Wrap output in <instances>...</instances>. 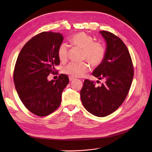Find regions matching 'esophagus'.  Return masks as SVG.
<instances>
[{
  "instance_id": "esophagus-1",
  "label": "esophagus",
  "mask_w": 152,
  "mask_h": 152,
  "mask_svg": "<svg viewBox=\"0 0 152 152\" xmlns=\"http://www.w3.org/2000/svg\"><path fill=\"white\" fill-rule=\"evenodd\" d=\"M75 78L73 77H72V76H69V80H70V81H72V80H75Z\"/></svg>"
}]
</instances>
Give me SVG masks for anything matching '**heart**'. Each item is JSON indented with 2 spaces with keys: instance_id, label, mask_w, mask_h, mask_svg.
<instances>
[{
  "instance_id": "obj_1",
  "label": "heart",
  "mask_w": 152,
  "mask_h": 152,
  "mask_svg": "<svg viewBox=\"0 0 152 152\" xmlns=\"http://www.w3.org/2000/svg\"><path fill=\"white\" fill-rule=\"evenodd\" d=\"M70 43L73 46L83 50L82 58L87 59L92 66H98L103 61L106 55L104 45L99 42H94L93 38L84 32L73 35L70 39ZM68 52L67 45L61 44L58 48V56L61 62L67 60ZM89 69V65L86 63L72 62L64 68L63 72L73 77H80L88 72Z\"/></svg>"
}]
</instances>
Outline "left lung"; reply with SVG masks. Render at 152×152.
I'll return each mask as SVG.
<instances>
[{"instance_id": "1", "label": "left lung", "mask_w": 152, "mask_h": 152, "mask_svg": "<svg viewBox=\"0 0 152 152\" xmlns=\"http://www.w3.org/2000/svg\"><path fill=\"white\" fill-rule=\"evenodd\" d=\"M107 43L103 61L95 68L93 75L105 80L96 87L85 80L80 91L84 108L91 114L103 117L112 113L123 103L129 91L134 69L129 52L123 41L107 31H100Z\"/></svg>"}]
</instances>
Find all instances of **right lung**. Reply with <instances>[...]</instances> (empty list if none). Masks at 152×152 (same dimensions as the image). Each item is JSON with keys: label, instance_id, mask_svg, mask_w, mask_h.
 <instances>
[{"label": "right lung", "instance_id": "right-lung-1", "mask_svg": "<svg viewBox=\"0 0 152 152\" xmlns=\"http://www.w3.org/2000/svg\"><path fill=\"white\" fill-rule=\"evenodd\" d=\"M63 40L60 33L42 32L28 40L18 56L13 73L15 88L23 104L36 115L47 116L59 107L69 82L65 74L48 80L60 62L58 50Z\"/></svg>", "mask_w": 152, "mask_h": 152}]
</instances>
